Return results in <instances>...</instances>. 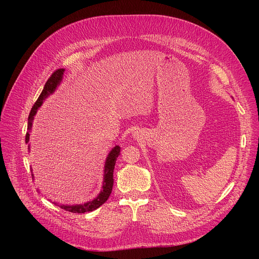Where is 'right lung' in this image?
Segmentation results:
<instances>
[{"instance_id":"add662e5","label":"right lung","mask_w":259,"mask_h":259,"mask_svg":"<svg viewBox=\"0 0 259 259\" xmlns=\"http://www.w3.org/2000/svg\"><path fill=\"white\" fill-rule=\"evenodd\" d=\"M64 72L65 69H58L55 71L50 79L48 80V82L45 83L44 89L41 93V95L38 96L37 100L35 101V104L33 105L32 109H31L29 117H28V132L26 134V144H29V138H30V132L31 128H32V122L34 120V115L36 114L38 108H40L44 100L48 98L50 95L57 90L58 86L60 85L61 81H62V76H64ZM120 147L115 146L111 149V151L109 152L106 162H105V168H104V180H103V189L100 190L99 194L95 199H93L92 201L85 202L83 204H73V205H67V204H58V203H55L54 204L58 205L60 208L66 209L68 211H71V213H77V214H83L86 213V211H92L95 210L96 208H98L99 206H101L104 203L108 200L109 195H110L111 191H112V187H113V169H114V165H115V161L116 158L120 154ZM28 150L30 151V145L28 146ZM34 178L33 174H32V179Z\"/></svg>"}]
</instances>
